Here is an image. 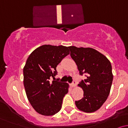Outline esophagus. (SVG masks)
<instances>
[{
    "label": "esophagus",
    "instance_id": "obj_1",
    "mask_svg": "<svg viewBox=\"0 0 128 128\" xmlns=\"http://www.w3.org/2000/svg\"><path fill=\"white\" fill-rule=\"evenodd\" d=\"M76 84H77V83H76V80H73L72 84H71V86H72V87H74V86H76Z\"/></svg>",
    "mask_w": 128,
    "mask_h": 128
}]
</instances>
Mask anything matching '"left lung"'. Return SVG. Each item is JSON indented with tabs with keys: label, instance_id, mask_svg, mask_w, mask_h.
<instances>
[{
	"label": "left lung",
	"instance_id": "obj_1",
	"mask_svg": "<svg viewBox=\"0 0 128 128\" xmlns=\"http://www.w3.org/2000/svg\"><path fill=\"white\" fill-rule=\"evenodd\" d=\"M69 49L80 75L86 74V77L78 84L84 90V97L75 101L76 106L84 112H94L109 96L113 80L111 62L105 56L92 48L70 46Z\"/></svg>",
	"mask_w": 128,
	"mask_h": 128
}]
</instances>
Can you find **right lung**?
I'll list each match as a JSON object with an SVG mask.
<instances>
[{
  "instance_id": "1",
  "label": "right lung",
  "mask_w": 128,
  "mask_h": 128,
  "mask_svg": "<svg viewBox=\"0 0 128 128\" xmlns=\"http://www.w3.org/2000/svg\"><path fill=\"white\" fill-rule=\"evenodd\" d=\"M69 47L42 45L29 56L23 68V84L28 100L39 114L52 116L59 112L68 84L55 79L57 66L70 54Z\"/></svg>"
}]
</instances>
